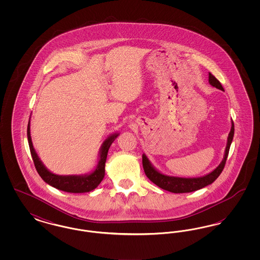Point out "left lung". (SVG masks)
Segmentation results:
<instances>
[{"instance_id":"8db88e82","label":"left lung","mask_w":260,"mask_h":260,"mask_svg":"<svg viewBox=\"0 0 260 260\" xmlns=\"http://www.w3.org/2000/svg\"><path fill=\"white\" fill-rule=\"evenodd\" d=\"M209 83L210 86L216 87L220 90H224L220 82L213 76L209 73ZM234 123L233 121L231 122V129L230 133L227 137V143H226V148L224 151V156H223L221 162L210 173L208 174H205L203 176H198V177H180V176H173V175H168L165 173H161L159 170H157L152 162L149 161L147 156L145 154L142 155V164H143V169L145 174L147 175L149 179L155 183L156 185L159 186L161 189L167 190L172 193H190L197 191L199 189H202L206 186L211 184L219 175L222 173L225 162L228 157L229 149L231 146L233 137H234Z\"/></svg>"}]
</instances>
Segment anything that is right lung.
Returning a JSON list of instances; mask_svg holds the SVG:
<instances>
[{"label":"right lung","mask_w":260,"mask_h":260,"mask_svg":"<svg viewBox=\"0 0 260 260\" xmlns=\"http://www.w3.org/2000/svg\"><path fill=\"white\" fill-rule=\"evenodd\" d=\"M119 135H120L119 133L112 134L103 141L101 147L99 149V161L94 171H92L91 173H84V174L59 175L49 171L39 158L37 152L32 143V138L30 134V119L27 126V137H28L29 148H30L31 156L34 161V165L38 173L40 174L42 179L49 185L68 193H87V192L92 191L100 184V182L102 181L105 175V162L107 159L108 150L110 148L112 143L114 142V140L119 136Z\"/></svg>","instance_id":"right-lung-1"}]
</instances>
